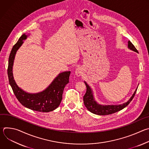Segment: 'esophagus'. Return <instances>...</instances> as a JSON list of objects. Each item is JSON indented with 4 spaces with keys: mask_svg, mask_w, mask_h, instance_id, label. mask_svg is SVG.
Listing matches in <instances>:
<instances>
[{
    "mask_svg": "<svg viewBox=\"0 0 149 149\" xmlns=\"http://www.w3.org/2000/svg\"><path fill=\"white\" fill-rule=\"evenodd\" d=\"M75 74L77 76L79 77L81 75H82L83 74V72L81 68H78L76 70H75Z\"/></svg>",
    "mask_w": 149,
    "mask_h": 149,
    "instance_id": "obj_1",
    "label": "esophagus"
}]
</instances>
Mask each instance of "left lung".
Here are the masks:
<instances>
[{
	"instance_id": "left-lung-1",
	"label": "left lung",
	"mask_w": 149,
	"mask_h": 149,
	"mask_svg": "<svg viewBox=\"0 0 149 149\" xmlns=\"http://www.w3.org/2000/svg\"><path fill=\"white\" fill-rule=\"evenodd\" d=\"M128 47L130 49L138 52L137 49L130 41H129L128 42ZM84 82L86 84V86L87 87L86 93L84 95V98H83L84 105L86 106V107L87 109V110L90 111L91 113L95 114L100 115V116L111 114L121 110L122 109L125 108L126 106H127L129 104V103L132 101V100L134 98L137 91V89H136L134 94H133L132 97L130 98V99L124 104L118 105H101L97 104V102L94 100L93 95L92 93V91L90 87L88 86V85L86 82Z\"/></svg>"
}]
</instances>
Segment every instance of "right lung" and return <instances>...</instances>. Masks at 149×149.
Returning a JSON list of instances; mask_svg holds the SVG:
<instances>
[{
    "label": "right lung",
    "mask_w": 149,
    "mask_h": 149,
    "mask_svg": "<svg viewBox=\"0 0 149 149\" xmlns=\"http://www.w3.org/2000/svg\"><path fill=\"white\" fill-rule=\"evenodd\" d=\"M25 34L22 35L13 47L9 58L8 75L9 84L17 100L24 107L33 111L47 113L54 110L59 105L62 94L66 85L69 82L70 71L59 74L50 86L44 91L37 94H29L20 89L16 84L12 74V67L17 50L26 39Z\"/></svg>",
    "instance_id": "obj_1"
}]
</instances>
